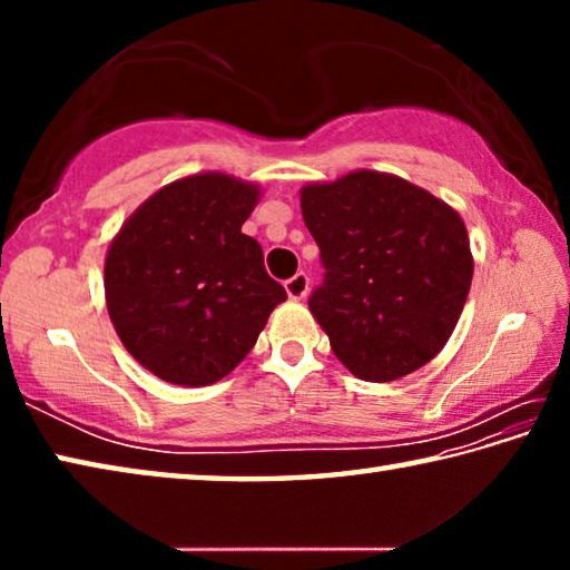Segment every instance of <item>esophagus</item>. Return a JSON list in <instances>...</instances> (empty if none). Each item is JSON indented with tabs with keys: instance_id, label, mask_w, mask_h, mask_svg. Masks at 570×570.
Masks as SVG:
<instances>
[{
	"instance_id": "obj_1",
	"label": "esophagus",
	"mask_w": 570,
	"mask_h": 570,
	"mask_svg": "<svg viewBox=\"0 0 570 570\" xmlns=\"http://www.w3.org/2000/svg\"><path fill=\"white\" fill-rule=\"evenodd\" d=\"M308 292V274L298 272L286 282V294L288 298H304Z\"/></svg>"
}]
</instances>
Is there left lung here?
Listing matches in <instances>:
<instances>
[{
  "mask_svg": "<svg viewBox=\"0 0 570 570\" xmlns=\"http://www.w3.org/2000/svg\"><path fill=\"white\" fill-rule=\"evenodd\" d=\"M302 214L324 266L308 308L336 360L364 382L428 364L470 292L462 218L432 193L374 170L306 186Z\"/></svg>",
  "mask_w": 570,
  "mask_h": 570,
  "instance_id": "1",
  "label": "left lung"
}]
</instances>
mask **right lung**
Wrapping results in <instances>:
<instances>
[{
	"mask_svg": "<svg viewBox=\"0 0 570 570\" xmlns=\"http://www.w3.org/2000/svg\"><path fill=\"white\" fill-rule=\"evenodd\" d=\"M258 190L220 173L170 183L125 220L105 258L108 312L135 360L204 387L254 350L284 286L240 226Z\"/></svg>",
	"mask_w": 570,
	"mask_h": 570,
	"instance_id": "obj_1",
	"label": "right lung"
}]
</instances>
